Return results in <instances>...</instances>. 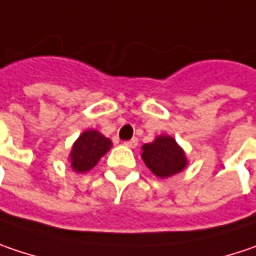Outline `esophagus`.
<instances>
[{
	"mask_svg": "<svg viewBox=\"0 0 256 256\" xmlns=\"http://www.w3.org/2000/svg\"><path fill=\"white\" fill-rule=\"evenodd\" d=\"M138 142H139V140H138V138H133V139H130V140H128V142H124V144H126L128 148H132V149H133V148H136V146H138Z\"/></svg>",
	"mask_w": 256,
	"mask_h": 256,
	"instance_id": "obj_1",
	"label": "esophagus"
}]
</instances>
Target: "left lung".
<instances>
[{"label":"left lung","mask_w":256,"mask_h":256,"mask_svg":"<svg viewBox=\"0 0 256 256\" xmlns=\"http://www.w3.org/2000/svg\"><path fill=\"white\" fill-rule=\"evenodd\" d=\"M142 149L146 166L159 178L171 176L182 171L187 165L182 149L171 136H159L152 143L143 144Z\"/></svg>","instance_id":"8db88e82"}]
</instances>
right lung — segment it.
<instances>
[{
  "label": "right lung",
  "instance_id": "1",
  "mask_svg": "<svg viewBox=\"0 0 256 256\" xmlns=\"http://www.w3.org/2000/svg\"><path fill=\"white\" fill-rule=\"evenodd\" d=\"M112 142L97 130H86L74 143L70 152V165L76 172H86L97 165L102 155L107 154Z\"/></svg>",
  "mask_w": 256,
  "mask_h": 256
}]
</instances>
